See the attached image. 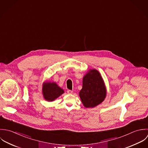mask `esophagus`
Here are the masks:
<instances>
[{"label":"esophagus","instance_id":"esophagus-1","mask_svg":"<svg viewBox=\"0 0 148 148\" xmlns=\"http://www.w3.org/2000/svg\"><path fill=\"white\" fill-rule=\"evenodd\" d=\"M67 93L68 94H72L73 93V91H71V90H67Z\"/></svg>","mask_w":148,"mask_h":148}]
</instances>
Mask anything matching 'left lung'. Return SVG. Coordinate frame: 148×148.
I'll return each instance as SVG.
<instances>
[{"mask_svg": "<svg viewBox=\"0 0 148 148\" xmlns=\"http://www.w3.org/2000/svg\"><path fill=\"white\" fill-rule=\"evenodd\" d=\"M106 88L99 72L90 69L84 76L82 89L79 92L84 106L92 108L101 103L106 98Z\"/></svg>", "mask_w": 148, "mask_h": 148, "instance_id": "left-lung-1", "label": "left lung"}]
</instances>
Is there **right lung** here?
<instances>
[{"label": "right lung", "instance_id": "1", "mask_svg": "<svg viewBox=\"0 0 148 148\" xmlns=\"http://www.w3.org/2000/svg\"><path fill=\"white\" fill-rule=\"evenodd\" d=\"M64 92V90L60 88L56 82L46 81L43 84V96L44 99L49 102L54 101L63 94Z\"/></svg>", "mask_w": 148, "mask_h": 148}]
</instances>
